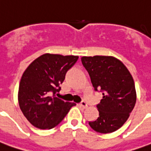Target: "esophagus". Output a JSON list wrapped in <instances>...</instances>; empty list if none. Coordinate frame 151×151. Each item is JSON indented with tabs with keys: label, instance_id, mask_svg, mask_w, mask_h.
<instances>
[{
	"label": "esophagus",
	"instance_id": "esophagus-1",
	"mask_svg": "<svg viewBox=\"0 0 151 151\" xmlns=\"http://www.w3.org/2000/svg\"><path fill=\"white\" fill-rule=\"evenodd\" d=\"M79 106H81V107H82V108H86L88 106L87 103H86V102H85V100L81 101V103H79Z\"/></svg>",
	"mask_w": 151,
	"mask_h": 151
}]
</instances>
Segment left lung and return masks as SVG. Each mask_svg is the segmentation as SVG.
<instances>
[{
	"label": "left lung",
	"mask_w": 151,
	"mask_h": 151,
	"mask_svg": "<svg viewBox=\"0 0 151 151\" xmlns=\"http://www.w3.org/2000/svg\"><path fill=\"white\" fill-rule=\"evenodd\" d=\"M95 91L103 98L97 104L99 117L88 124L100 133H110L125 123L136 102L133 78L127 67L113 56L81 57Z\"/></svg>",
	"instance_id": "left-lung-1"
}]
</instances>
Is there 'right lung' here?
Listing matches in <instances>:
<instances>
[{"instance_id":"add662e5","label":"right lung","mask_w":151,"mask_h":151,"mask_svg":"<svg viewBox=\"0 0 151 151\" xmlns=\"http://www.w3.org/2000/svg\"><path fill=\"white\" fill-rule=\"evenodd\" d=\"M78 56L46 53L27 67L19 88V104L22 114L34 127L51 129L63 120L74 103L55 96L61 88L66 72Z\"/></svg>"}]
</instances>
